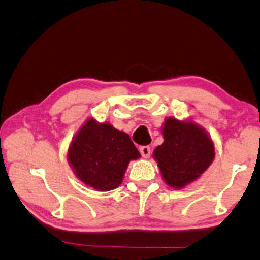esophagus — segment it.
<instances>
[{
    "mask_svg": "<svg viewBox=\"0 0 260 260\" xmlns=\"http://www.w3.org/2000/svg\"><path fill=\"white\" fill-rule=\"evenodd\" d=\"M139 151L144 158H148L150 156V147L149 146H141L139 148Z\"/></svg>",
    "mask_w": 260,
    "mask_h": 260,
    "instance_id": "34e87169",
    "label": "esophagus"
}]
</instances>
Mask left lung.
<instances>
[{"label":"left lung","mask_w":260,"mask_h":260,"mask_svg":"<svg viewBox=\"0 0 260 260\" xmlns=\"http://www.w3.org/2000/svg\"><path fill=\"white\" fill-rule=\"evenodd\" d=\"M161 132L164 143L156 147L153 157L165 183L171 188L182 189L212 164L214 143L200 125L174 117L165 119Z\"/></svg>","instance_id":"1"}]
</instances>
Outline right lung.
<instances>
[{
  "label": "right lung",
  "instance_id": "obj_1",
  "mask_svg": "<svg viewBox=\"0 0 260 260\" xmlns=\"http://www.w3.org/2000/svg\"><path fill=\"white\" fill-rule=\"evenodd\" d=\"M139 157L140 153L128 134L94 119L85 122L68 149L73 173L97 191L119 187L129 161Z\"/></svg>",
  "mask_w": 260,
  "mask_h": 260
}]
</instances>
